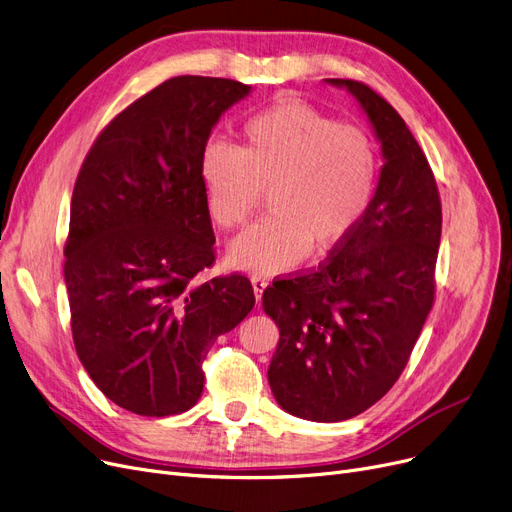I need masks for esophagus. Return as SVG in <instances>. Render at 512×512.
Instances as JSON below:
<instances>
[{
    "mask_svg": "<svg viewBox=\"0 0 512 512\" xmlns=\"http://www.w3.org/2000/svg\"><path fill=\"white\" fill-rule=\"evenodd\" d=\"M266 285H269V281H266L264 277H260V275L252 277V287H254V296H256V300H258V302H260V298H262V291L266 289Z\"/></svg>",
    "mask_w": 512,
    "mask_h": 512,
    "instance_id": "obj_1",
    "label": "esophagus"
}]
</instances>
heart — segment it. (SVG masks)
I'll return each mask as SVG.
<instances>
[{
    "instance_id": "1",
    "label": "heart",
    "mask_w": 512,
    "mask_h": 512,
    "mask_svg": "<svg viewBox=\"0 0 512 512\" xmlns=\"http://www.w3.org/2000/svg\"><path fill=\"white\" fill-rule=\"evenodd\" d=\"M200 170L208 212L221 229L246 225L269 196L271 216L233 239L229 262L275 275L308 250L325 256L352 237L373 202L379 154L362 127L285 100L243 125L239 150L208 145Z\"/></svg>"
}]
</instances>
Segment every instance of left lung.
<instances>
[{"label":"left lung","mask_w":512,"mask_h":512,"mask_svg":"<svg viewBox=\"0 0 512 512\" xmlns=\"http://www.w3.org/2000/svg\"><path fill=\"white\" fill-rule=\"evenodd\" d=\"M327 81L346 87L369 116L385 158L379 185L344 246L262 294L279 327L273 396L319 423L360 415L402 375L435 302L442 237L440 191L402 116L369 85Z\"/></svg>","instance_id":"obj_1"}]
</instances>
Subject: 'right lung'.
I'll use <instances>...</instances> for the list:
<instances>
[{
  "label": "right lung",
  "mask_w": 512,
  "mask_h": 512,
  "mask_svg": "<svg viewBox=\"0 0 512 512\" xmlns=\"http://www.w3.org/2000/svg\"><path fill=\"white\" fill-rule=\"evenodd\" d=\"M248 93L168 79L110 120L79 170L64 246L72 342L102 394L135 415L196 404L208 350L256 304L246 275L200 279L216 258L202 156Z\"/></svg>",
  "instance_id": "1"
}]
</instances>
